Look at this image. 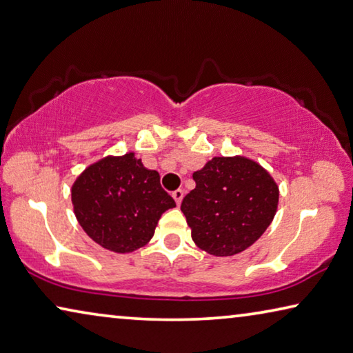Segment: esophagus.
<instances>
[{"instance_id": "34e87169", "label": "esophagus", "mask_w": 353, "mask_h": 353, "mask_svg": "<svg viewBox=\"0 0 353 353\" xmlns=\"http://www.w3.org/2000/svg\"><path fill=\"white\" fill-rule=\"evenodd\" d=\"M172 198H174L177 205L181 204V203H182V198H183V190H181V188L174 190V192H172Z\"/></svg>"}]
</instances>
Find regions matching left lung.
<instances>
[{"instance_id": "obj_1", "label": "left lung", "mask_w": 353, "mask_h": 353, "mask_svg": "<svg viewBox=\"0 0 353 353\" xmlns=\"http://www.w3.org/2000/svg\"><path fill=\"white\" fill-rule=\"evenodd\" d=\"M196 182L181 210L192 239L214 256H234L251 247L270 226L279 190L273 177L247 157H214L193 172Z\"/></svg>"}]
</instances>
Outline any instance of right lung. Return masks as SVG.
Instances as JSON below:
<instances>
[{"label":"right lung","mask_w":353,"mask_h":353,"mask_svg":"<svg viewBox=\"0 0 353 353\" xmlns=\"http://www.w3.org/2000/svg\"><path fill=\"white\" fill-rule=\"evenodd\" d=\"M80 226L114 253H132L152 239L157 223L174 199L160 185V174L128 152L89 165L72 185Z\"/></svg>","instance_id":"obj_1"}]
</instances>
